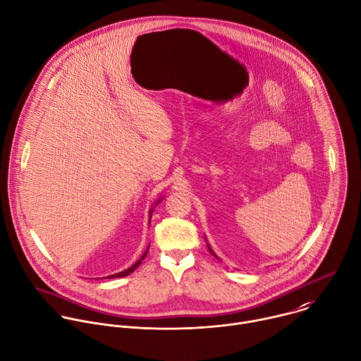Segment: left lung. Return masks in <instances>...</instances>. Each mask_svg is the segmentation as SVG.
<instances>
[{"label":"left lung","mask_w":361,"mask_h":361,"mask_svg":"<svg viewBox=\"0 0 361 361\" xmlns=\"http://www.w3.org/2000/svg\"><path fill=\"white\" fill-rule=\"evenodd\" d=\"M206 243H207V240H206ZM207 248H209V251H210V254H212V255H213V257H216V258H217V259H220V258H219V257H217V255H216V252H214V251H213V248H212V247H210V244H209V243H207Z\"/></svg>","instance_id":"1"}]
</instances>
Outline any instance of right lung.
<instances>
[{
    "mask_svg": "<svg viewBox=\"0 0 361 361\" xmlns=\"http://www.w3.org/2000/svg\"><path fill=\"white\" fill-rule=\"evenodd\" d=\"M162 199L164 197H159L157 202H155V204L149 209V224H151V217H152V212H154V209H155V206L159 203V202H162ZM148 250H149V245L147 247V250L144 251V254L141 255V258L137 261V262H134L130 268H127V269H124V271H121V272H117V274H113V275H109L107 278H123V276H127V275H130L131 272H134L137 268H138V265L142 262V259L147 257V254H148Z\"/></svg>",
    "mask_w": 361,
    "mask_h": 361,
    "instance_id": "right-lung-1",
    "label": "right lung"
}]
</instances>
